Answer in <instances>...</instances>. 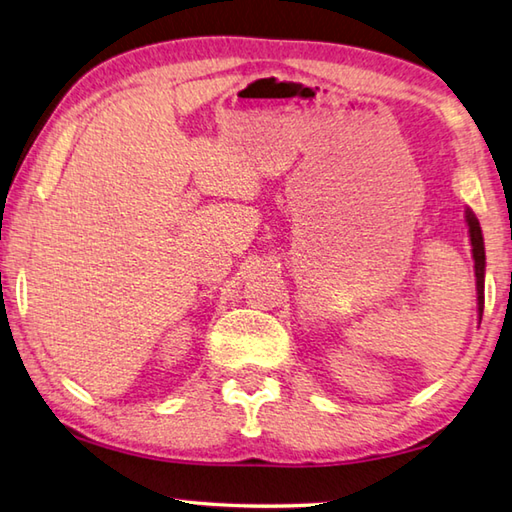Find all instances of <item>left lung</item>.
Segmentation results:
<instances>
[{"label": "left lung", "instance_id": "left-lung-1", "mask_svg": "<svg viewBox=\"0 0 512 512\" xmlns=\"http://www.w3.org/2000/svg\"><path fill=\"white\" fill-rule=\"evenodd\" d=\"M468 228H470V241H472V257H475V275H477V304H479V320L483 315V268H486V253H483V237L479 228V219L466 212Z\"/></svg>", "mask_w": 512, "mask_h": 512}]
</instances>
